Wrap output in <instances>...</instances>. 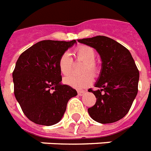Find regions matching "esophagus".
Segmentation results:
<instances>
[{
    "label": "esophagus",
    "mask_w": 151,
    "mask_h": 151,
    "mask_svg": "<svg viewBox=\"0 0 151 151\" xmlns=\"http://www.w3.org/2000/svg\"><path fill=\"white\" fill-rule=\"evenodd\" d=\"M78 93L79 96H83V95L85 93V91H83V90H78Z\"/></svg>",
    "instance_id": "34e87169"
}]
</instances>
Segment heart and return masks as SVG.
Instances as JSON below:
<instances>
[{"mask_svg":"<svg viewBox=\"0 0 151 151\" xmlns=\"http://www.w3.org/2000/svg\"><path fill=\"white\" fill-rule=\"evenodd\" d=\"M73 57L78 60L83 62L81 75H70L64 78V82L74 88H84L89 86L93 81V78L90 75L96 76L99 72V66L95 60L96 52L92 47L88 45H79L76 47L72 52ZM58 66L61 73L64 76L69 75L71 72L72 59L67 53L60 55L58 60ZM88 72L90 73H88Z\"/></svg>","mask_w":151,"mask_h":151,"instance_id":"obj_1","label":"heart"}]
</instances>
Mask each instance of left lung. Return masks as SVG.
Here are the masks:
<instances>
[{
    "mask_svg": "<svg viewBox=\"0 0 151 151\" xmlns=\"http://www.w3.org/2000/svg\"><path fill=\"white\" fill-rule=\"evenodd\" d=\"M94 48L102 59V70L95 87L88 89L96 98L88 109L90 117L102 124L119 121L128 114L138 92L139 73L125 47L105 36L78 40Z\"/></svg>",
    "mask_w": 151,
    "mask_h": 151,
    "instance_id": "1",
    "label": "left lung"
}]
</instances>
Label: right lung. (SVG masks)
I'll list each match as a JSON object with an SVG mask.
<instances>
[{
	"label": "right lung",
	"instance_id": "right-lung-1",
	"mask_svg": "<svg viewBox=\"0 0 151 151\" xmlns=\"http://www.w3.org/2000/svg\"><path fill=\"white\" fill-rule=\"evenodd\" d=\"M71 41L45 40L23 52L12 73L14 94L21 109L31 122L41 125L58 123L66 111L69 99L76 96L75 89L61 85L58 60Z\"/></svg>",
	"mask_w": 151,
	"mask_h": 151
}]
</instances>
